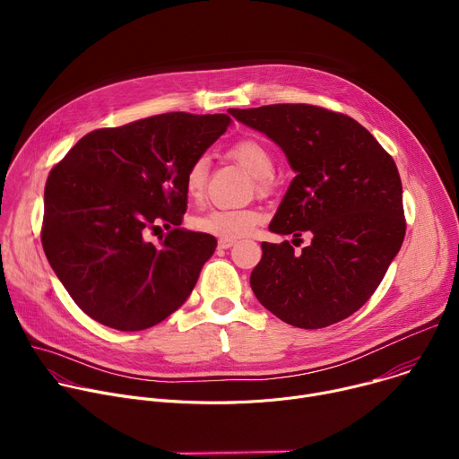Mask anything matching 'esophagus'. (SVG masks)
Instances as JSON below:
<instances>
[{
  "instance_id": "obj_1",
  "label": "esophagus",
  "mask_w": 459,
  "mask_h": 459,
  "mask_svg": "<svg viewBox=\"0 0 459 459\" xmlns=\"http://www.w3.org/2000/svg\"><path fill=\"white\" fill-rule=\"evenodd\" d=\"M234 243H236V241H234V239H223V238H221V239H220V241H218V248H221V250H225V248H230V247H232V245H234Z\"/></svg>"
}]
</instances>
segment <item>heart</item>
I'll use <instances>...</instances> for the list:
<instances>
[{
    "label": "heart",
    "mask_w": 459,
    "mask_h": 459,
    "mask_svg": "<svg viewBox=\"0 0 459 459\" xmlns=\"http://www.w3.org/2000/svg\"><path fill=\"white\" fill-rule=\"evenodd\" d=\"M229 156L238 161L247 172L257 179V186L265 188L276 172V161L267 145L247 138L234 143ZM209 183V160L195 158L185 170L183 186L190 200H200ZM261 214L254 209H212L192 220V227L198 232L212 234L223 239H236L250 234L259 223Z\"/></svg>",
    "instance_id": "1"
}]
</instances>
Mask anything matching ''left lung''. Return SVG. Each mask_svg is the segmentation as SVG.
I'll list each match as a JSON object with an SVG mask.
<instances>
[{"mask_svg": "<svg viewBox=\"0 0 459 459\" xmlns=\"http://www.w3.org/2000/svg\"><path fill=\"white\" fill-rule=\"evenodd\" d=\"M229 112L278 143L296 172L269 229L312 236L301 254L289 241L261 243L250 274L257 301L299 329L349 317L374 294L405 238L394 160L342 112L305 103Z\"/></svg>", "mask_w": 459, "mask_h": 459, "instance_id": "left-lung-1", "label": "left lung"}]
</instances>
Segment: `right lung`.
<instances>
[{
  "label": "right lung",
  "instance_id": "right-lung-1",
  "mask_svg": "<svg viewBox=\"0 0 459 459\" xmlns=\"http://www.w3.org/2000/svg\"><path fill=\"white\" fill-rule=\"evenodd\" d=\"M229 125L227 114H158L92 130L52 167L41 243L87 316L136 333L186 301L216 238L179 227L185 170ZM160 224L169 230L166 238L147 242Z\"/></svg>",
  "mask_w": 459,
  "mask_h": 459
}]
</instances>
